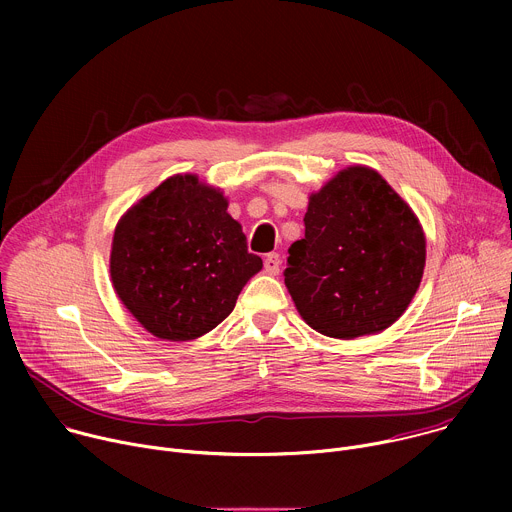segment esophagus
Returning a JSON list of instances; mask_svg holds the SVG:
<instances>
[{
  "instance_id": "34e87169",
  "label": "esophagus",
  "mask_w": 512,
  "mask_h": 512,
  "mask_svg": "<svg viewBox=\"0 0 512 512\" xmlns=\"http://www.w3.org/2000/svg\"><path fill=\"white\" fill-rule=\"evenodd\" d=\"M279 267H281V257H279V253H269V255L265 257V271H267L269 275H277V273H279Z\"/></svg>"
}]
</instances>
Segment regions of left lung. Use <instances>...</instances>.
Instances as JSON below:
<instances>
[{"instance_id": "obj_1", "label": "left lung", "mask_w": 512, "mask_h": 512, "mask_svg": "<svg viewBox=\"0 0 512 512\" xmlns=\"http://www.w3.org/2000/svg\"><path fill=\"white\" fill-rule=\"evenodd\" d=\"M304 225L283 275L310 328L352 340L403 316L423 277L425 235L379 172L340 170L310 196Z\"/></svg>"}]
</instances>
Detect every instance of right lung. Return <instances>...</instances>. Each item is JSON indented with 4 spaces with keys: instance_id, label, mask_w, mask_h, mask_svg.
<instances>
[{
    "instance_id": "obj_1",
    "label": "right lung",
    "mask_w": 512,
    "mask_h": 512,
    "mask_svg": "<svg viewBox=\"0 0 512 512\" xmlns=\"http://www.w3.org/2000/svg\"><path fill=\"white\" fill-rule=\"evenodd\" d=\"M221 188L176 174L135 202L115 227L111 281L150 334L186 342L221 324L263 267L247 251Z\"/></svg>"
}]
</instances>
